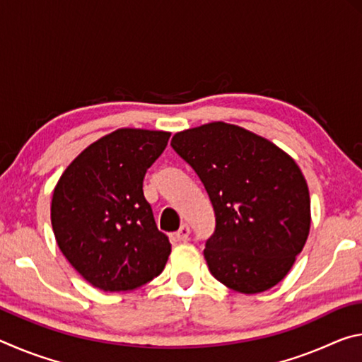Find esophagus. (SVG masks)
Listing matches in <instances>:
<instances>
[{"label":"esophagus","instance_id":"esophagus-1","mask_svg":"<svg viewBox=\"0 0 362 362\" xmlns=\"http://www.w3.org/2000/svg\"><path fill=\"white\" fill-rule=\"evenodd\" d=\"M189 236V226L188 225H182L179 231L175 233V240L177 241H187Z\"/></svg>","mask_w":362,"mask_h":362}]
</instances>
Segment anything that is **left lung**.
Masks as SVG:
<instances>
[{
  "label": "left lung",
  "mask_w": 362,
  "mask_h": 362,
  "mask_svg": "<svg viewBox=\"0 0 362 362\" xmlns=\"http://www.w3.org/2000/svg\"><path fill=\"white\" fill-rule=\"evenodd\" d=\"M170 146L198 174L216 214L204 249L212 276L241 293L276 286L310 233L308 185L296 161L226 122L175 134Z\"/></svg>",
  "instance_id": "obj_1"
}]
</instances>
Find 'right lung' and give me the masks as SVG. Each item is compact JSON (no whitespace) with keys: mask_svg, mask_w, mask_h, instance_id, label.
Masks as SVG:
<instances>
[{"mask_svg":"<svg viewBox=\"0 0 362 362\" xmlns=\"http://www.w3.org/2000/svg\"><path fill=\"white\" fill-rule=\"evenodd\" d=\"M169 132L118 129L89 145L60 177L51 222L71 267L105 292L134 291L156 278L170 254L144 196L146 170Z\"/></svg>","mask_w":362,"mask_h":362,"instance_id":"right-lung-1","label":"right lung"}]
</instances>
